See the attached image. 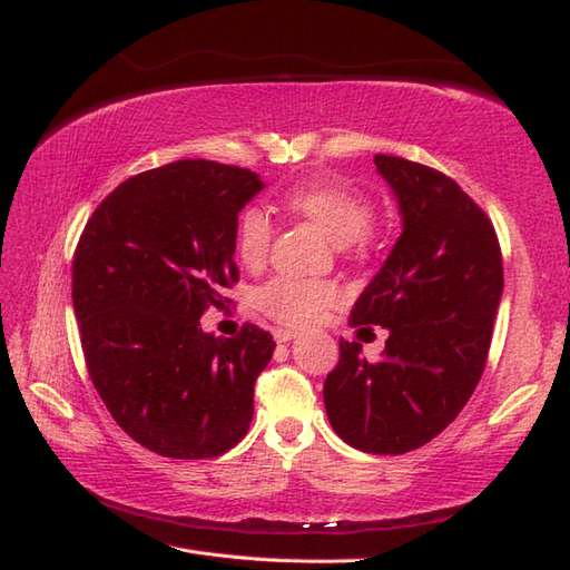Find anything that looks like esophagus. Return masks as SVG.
I'll return each mask as SVG.
<instances>
[{
	"instance_id": "esophagus-1",
	"label": "esophagus",
	"mask_w": 570,
	"mask_h": 570,
	"mask_svg": "<svg viewBox=\"0 0 570 570\" xmlns=\"http://www.w3.org/2000/svg\"><path fill=\"white\" fill-rule=\"evenodd\" d=\"M298 333L296 331H286V328H278V331H274V341L276 343H288V341H294Z\"/></svg>"
}]
</instances>
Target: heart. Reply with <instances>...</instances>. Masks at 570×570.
<instances>
[{
    "mask_svg": "<svg viewBox=\"0 0 570 570\" xmlns=\"http://www.w3.org/2000/svg\"><path fill=\"white\" fill-rule=\"evenodd\" d=\"M288 208L308 217L333 245H355L362 249L370 239V225L374 217L372 203L360 190L341 180H321L292 190L286 196ZM272 220L262 208H247L237 223V254L245 266H259L272 245ZM335 286L316 278L274 276L259 286L254 304L266 316L284 325H311L325 311L337 304Z\"/></svg>",
    "mask_w": 570,
    "mask_h": 570,
    "instance_id": "heart-1",
    "label": "heart"
}]
</instances>
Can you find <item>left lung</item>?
I'll return each mask as SVG.
<instances>
[{"instance_id":"8db88e82","label":"left lung","mask_w":570,"mask_h":570,"mask_svg":"<svg viewBox=\"0 0 570 570\" xmlns=\"http://www.w3.org/2000/svg\"><path fill=\"white\" fill-rule=\"evenodd\" d=\"M394 190L402 235L360 294L350 325L390 331L380 362L341 337L323 402L357 451L402 455L451 423L485 370L502 298V252L490 217L453 178L399 156H374Z\"/></svg>"}]
</instances>
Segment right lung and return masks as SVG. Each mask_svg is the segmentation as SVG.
Here are the masks:
<instances>
[{
	"instance_id": "add662e5",
	"label": "right lung",
	"mask_w": 570,
	"mask_h": 570,
	"mask_svg": "<svg viewBox=\"0 0 570 570\" xmlns=\"http://www.w3.org/2000/svg\"><path fill=\"white\" fill-rule=\"evenodd\" d=\"M264 188L249 168L174 161L119 184L72 254L85 365L117 426L164 458L223 455L247 435L272 335L203 333L235 264L237 215ZM227 301V298H225Z\"/></svg>"
}]
</instances>
